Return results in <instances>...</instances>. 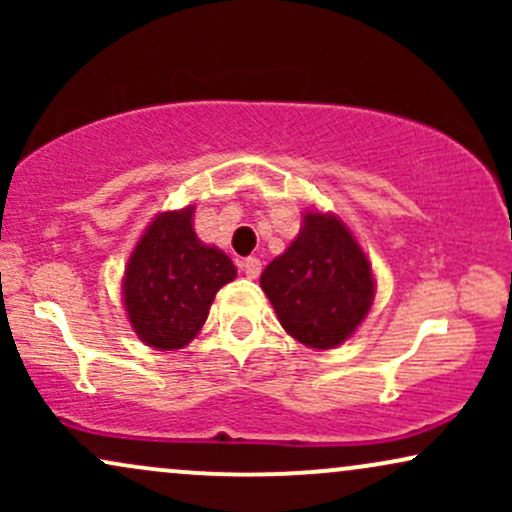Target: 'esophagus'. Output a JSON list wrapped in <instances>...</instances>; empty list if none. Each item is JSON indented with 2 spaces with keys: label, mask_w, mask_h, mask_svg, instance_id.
I'll use <instances>...</instances> for the list:
<instances>
[{
  "label": "esophagus",
  "mask_w": 512,
  "mask_h": 512,
  "mask_svg": "<svg viewBox=\"0 0 512 512\" xmlns=\"http://www.w3.org/2000/svg\"><path fill=\"white\" fill-rule=\"evenodd\" d=\"M240 269H243V274L248 276V279H257L262 272V262L257 260V257H245V260L240 262Z\"/></svg>",
  "instance_id": "esophagus-1"
}]
</instances>
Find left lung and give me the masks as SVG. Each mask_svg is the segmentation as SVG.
<instances>
[{"mask_svg": "<svg viewBox=\"0 0 512 512\" xmlns=\"http://www.w3.org/2000/svg\"><path fill=\"white\" fill-rule=\"evenodd\" d=\"M281 327L313 349L346 342L373 303V272L349 228L332 214L303 216L298 238L262 272Z\"/></svg>", "mask_w": 512, "mask_h": 512, "instance_id": "obj_1", "label": "left lung"}]
</instances>
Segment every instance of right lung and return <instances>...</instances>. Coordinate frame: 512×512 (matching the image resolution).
I'll list each match as a JSON object with an SVG mask.
<instances>
[{
  "instance_id": "obj_1",
  "label": "right lung",
  "mask_w": 512,
  "mask_h": 512,
  "mask_svg": "<svg viewBox=\"0 0 512 512\" xmlns=\"http://www.w3.org/2000/svg\"><path fill=\"white\" fill-rule=\"evenodd\" d=\"M192 207L166 211L127 262V317L144 344L158 351L182 349L207 320L216 291L236 279L231 257L195 236Z\"/></svg>"
}]
</instances>
